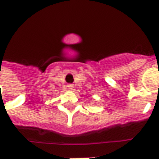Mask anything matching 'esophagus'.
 Segmentation results:
<instances>
[{
    "mask_svg": "<svg viewBox=\"0 0 159 159\" xmlns=\"http://www.w3.org/2000/svg\"><path fill=\"white\" fill-rule=\"evenodd\" d=\"M68 87H69L70 89H72L73 87H74V85H73V84H69V85H68Z\"/></svg>",
    "mask_w": 159,
    "mask_h": 159,
    "instance_id": "obj_1",
    "label": "esophagus"
}]
</instances>
